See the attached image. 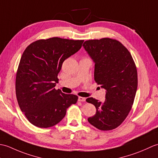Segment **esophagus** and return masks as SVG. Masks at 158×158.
Masks as SVG:
<instances>
[{
	"label": "esophagus",
	"mask_w": 158,
	"mask_h": 158,
	"mask_svg": "<svg viewBox=\"0 0 158 158\" xmlns=\"http://www.w3.org/2000/svg\"><path fill=\"white\" fill-rule=\"evenodd\" d=\"M85 100H86L85 98H83V97H81V96H79L78 98V100L80 102H85Z\"/></svg>",
	"instance_id": "obj_1"
}]
</instances>
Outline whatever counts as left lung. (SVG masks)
I'll list each match as a JSON object with an SVG mask.
<instances>
[{
	"label": "left lung",
	"mask_w": 158,
	"mask_h": 158,
	"mask_svg": "<svg viewBox=\"0 0 158 158\" xmlns=\"http://www.w3.org/2000/svg\"><path fill=\"white\" fill-rule=\"evenodd\" d=\"M83 46L95 63L96 83L106 89L104 102L92 97L86 99L96 109L95 115L88 120L98 130H113L122 123L132 107L138 86L135 62L116 39L88 40Z\"/></svg>",
	"instance_id": "8db88e82"
}]
</instances>
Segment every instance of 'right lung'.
<instances>
[{"instance_id":"1","label":"right lung","mask_w":158,"mask_h":158,"mask_svg":"<svg viewBox=\"0 0 158 158\" xmlns=\"http://www.w3.org/2000/svg\"><path fill=\"white\" fill-rule=\"evenodd\" d=\"M83 40L39 39L23 52L16 73L15 94L20 109L33 125L49 127L66 115L78 96L56 89L64 61L81 49Z\"/></svg>"}]
</instances>
